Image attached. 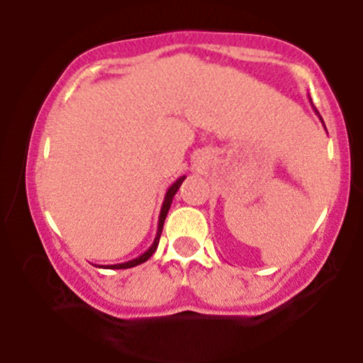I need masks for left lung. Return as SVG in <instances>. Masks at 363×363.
<instances>
[{
	"instance_id": "left-lung-1",
	"label": "left lung",
	"mask_w": 363,
	"mask_h": 363,
	"mask_svg": "<svg viewBox=\"0 0 363 363\" xmlns=\"http://www.w3.org/2000/svg\"><path fill=\"white\" fill-rule=\"evenodd\" d=\"M312 107H314V106H312ZM314 112H315V114H318V116H319V112H318V111H315V109H314ZM319 119H320V123H323V126H324V121H323V118H320V116H319ZM324 129H326V126H324Z\"/></svg>"
}]
</instances>
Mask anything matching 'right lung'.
<instances>
[{"label":"right lung","instance_id":"1","mask_svg":"<svg viewBox=\"0 0 363 363\" xmlns=\"http://www.w3.org/2000/svg\"><path fill=\"white\" fill-rule=\"evenodd\" d=\"M184 179H186V176H181V177H179L177 181L174 182V184L169 187L167 193H165L164 203H162V208H160V215H158L157 235H155V239H153V244L150 245V247L147 249V251H145L143 254H141V256L135 257V259H131V261L119 262V264H106V266H101V268H104V269H126V268H133V266H138V264H141V262H145V261H148V259H150V256H152V254L157 251V247H158V240H160V235H162V228H164L165 216H167V213H169V208H170V205H172L174 196H176V193L179 191V187H181L182 181H184Z\"/></svg>","mask_w":363,"mask_h":363}]
</instances>
